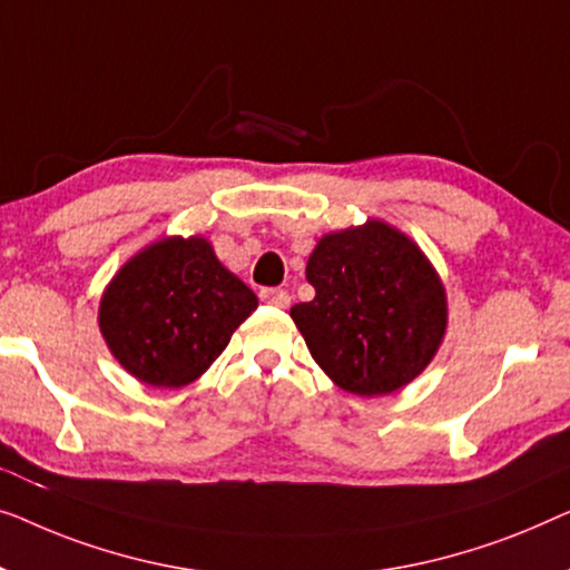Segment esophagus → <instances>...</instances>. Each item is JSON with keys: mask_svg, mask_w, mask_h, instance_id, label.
Wrapping results in <instances>:
<instances>
[{"mask_svg": "<svg viewBox=\"0 0 570 570\" xmlns=\"http://www.w3.org/2000/svg\"><path fill=\"white\" fill-rule=\"evenodd\" d=\"M261 299L271 304V307L286 309L288 302H292V296H288L284 288H261Z\"/></svg>", "mask_w": 570, "mask_h": 570, "instance_id": "34e87169", "label": "esophagus"}]
</instances>
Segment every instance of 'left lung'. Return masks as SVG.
Wrapping results in <instances>:
<instances>
[{"label": "left lung", "mask_w": 570, "mask_h": 570, "mask_svg": "<svg viewBox=\"0 0 570 570\" xmlns=\"http://www.w3.org/2000/svg\"><path fill=\"white\" fill-rule=\"evenodd\" d=\"M315 299L294 304V325L341 390L392 395L442 346L449 309L442 276L405 232L382 219L327 232L307 261Z\"/></svg>", "instance_id": "left-lung-1"}]
</instances>
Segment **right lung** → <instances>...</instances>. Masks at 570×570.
<instances>
[{
    "label": "right lung",
    "mask_w": 570,
    "mask_h": 570,
    "mask_svg": "<svg viewBox=\"0 0 570 570\" xmlns=\"http://www.w3.org/2000/svg\"><path fill=\"white\" fill-rule=\"evenodd\" d=\"M258 296L206 237L141 247L100 296L98 325L116 362L151 387H186L212 366Z\"/></svg>",
    "instance_id": "obj_1"
}]
</instances>
